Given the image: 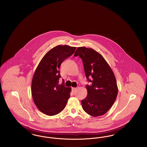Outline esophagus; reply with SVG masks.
Returning a JSON list of instances; mask_svg holds the SVG:
<instances>
[{
    "label": "esophagus",
    "mask_w": 147,
    "mask_h": 147,
    "mask_svg": "<svg viewBox=\"0 0 147 147\" xmlns=\"http://www.w3.org/2000/svg\"><path fill=\"white\" fill-rule=\"evenodd\" d=\"M77 88H71V90H72V91L73 92H76V90H77Z\"/></svg>",
    "instance_id": "obj_1"
}]
</instances>
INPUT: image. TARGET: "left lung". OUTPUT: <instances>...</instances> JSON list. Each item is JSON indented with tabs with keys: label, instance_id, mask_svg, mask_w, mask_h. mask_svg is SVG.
Returning <instances> with one entry per match:
<instances>
[{
	"label": "left lung",
	"instance_id": "1",
	"mask_svg": "<svg viewBox=\"0 0 147 147\" xmlns=\"http://www.w3.org/2000/svg\"><path fill=\"white\" fill-rule=\"evenodd\" d=\"M74 56L82 59L86 78L92 84L86 85L88 95L82 100L83 110L94 117L104 115L112 107L118 94L113 72L104 58L94 49L78 47Z\"/></svg>",
	"mask_w": 147,
	"mask_h": 147
}]
</instances>
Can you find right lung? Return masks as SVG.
<instances>
[{"instance_id":"right-lung-1","label":"right lung","mask_w":147,"mask_h":147,"mask_svg":"<svg viewBox=\"0 0 147 147\" xmlns=\"http://www.w3.org/2000/svg\"><path fill=\"white\" fill-rule=\"evenodd\" d=\"M76 47L58 45L42 58L32 78L31 94L34 103L42 113L54 116L64 109L71 88L59 84L61 63L71 56Z\"/></svg>"}]
</instances>
